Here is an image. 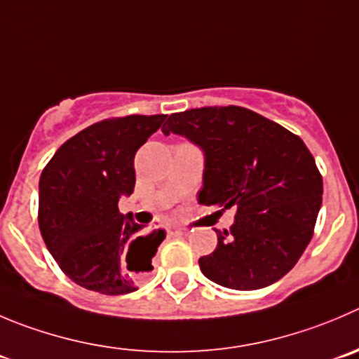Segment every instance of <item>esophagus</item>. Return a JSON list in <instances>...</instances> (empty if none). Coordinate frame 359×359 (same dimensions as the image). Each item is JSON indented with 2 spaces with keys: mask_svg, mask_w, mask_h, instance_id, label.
Wrapping results in <instances>:
<instances>
[{
  "mask_svg": "<svg viewBox=\"0 0 359 359\" xmlns=\"http://www.w3.org/2000/svg\"><path fill=\"white\" fill-rule=\"evenodd\" d=\"M185 233H187V229H183V227L174 229V234H185Z\"/></svg>",
  "mask_w": 359,
  "mask_h": 359,
  "instance_id": "obj_1",
  "label": "esophagus"
}]
</instances>
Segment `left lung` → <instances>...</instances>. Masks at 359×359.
Instances as JSON below:
<instances>
[{
    "label": "left lung",
    "mask_w": 359,
    "mask_h": 359,
    "mask_svg": "<svg viewBox=\"0 0 359 359\" xmlns=\"http://www.w3.org/2000/svg\"><path fill=\"white\" fill-rule=\"evenodd\" d=\"M162 132L204 149L199 203L236 206L234 224L217 231V248L199 259L204 276L254 291L287 275L312 240L323 203V176L305 142L238 105L174 112Z\"/></svg>",
    "instance_id": "left-lung-1"
}]
</instances>
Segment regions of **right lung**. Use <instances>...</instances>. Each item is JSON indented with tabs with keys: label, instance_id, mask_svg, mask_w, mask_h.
<instances>
[{
	"label": "right lung",
	"instance_id": "1",
	"mask_svg": "<svg viewBox=\"0 0 359 359\" xmlns=\"http://www.w3.org/2000/svg\"><path fill=\"white\" fill-rule=\"evenodd\" d=\"M165 114L93 123L60 146L40 176L39 227L50 255L75 284L100 294L137 291L165 231L119 213L135 187L134 158Z\"/></svg>",
	"mask_w": 359,
	"mask_h": 359
}]
</instances>
